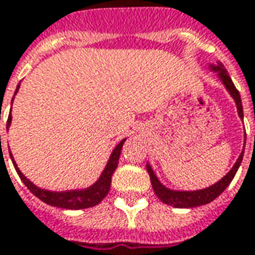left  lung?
<instances>
[{"label":"left lung","mask_w":255,"mask_h":255,"mask_svg":"<svg viewBox=\"0 0 255 255\" xmlns=\"http://www.w3.org/2000/svg\"><path fill=\"white\" fill-rule=\"evenodd\" d=\"M212 70H216L219 73L220 80L223 81V84L226 85L227 91L230 92V95L235 98L236 104H237V111H239V116L243 119V105H242V98H240V94L237 91V88L235 87V84L232 81V78L227 74L226 68L223 67V64H219L218 67L212 66ZM244 151L240 154L239 160L236 161L235 167L227 172V175H225L223 178L220 179L219 182H216L215 185H212L209 188H205V189H201V191H192V192H177V191H170L165 187H163L160 184V181L157 179V177L154 175V172L151 170L150 165H146L147 167L148 175H150V181H151V185H153V189H154L155 195L158 196V199L161 202L167 203V205H171V206H175V208H195V206H199V205H205V203L212 202L213 199H216L218 196L229 187V184L232 182V179L235 178L236 172L239 170L240 164H242V160H243Z\"/></svg>","instance_id":"obj_1"}]
</instances>
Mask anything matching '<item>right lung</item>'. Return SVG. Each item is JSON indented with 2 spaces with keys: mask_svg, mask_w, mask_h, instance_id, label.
I'll return each mask as SVG.
<instances>
[{
  "mask_svg": "<svg viewBox=\"0 0 255 255\" xmlns=\"http://www.w3.org/2000/svg\"><path fill=\"white\" fill-rule=\"evenodd\" d=\"M19 88V85H18ZM16 88V91H18ZM15 91V92H16ZM11 125V115L8 116V121H6V126ZM125 139L118 144L115 150L112 151V155L108 161L105 170L102 172V175L100 179L92 185V187L87 188V189H81V191H67V192H50V191H44L40 189L36 185H33L30 181H29L22 172L19 171V168L16 167L15 161L12 160L13 167L18 172V175L20 179L23 181V184L28 187V189L37 196L40 201H43L47 205H52V206H57V208H63V209H85V208H91L95 206L108 195L109 189H111V181H112V174L115 172L118 163H119V155L122 151V146H124ZM0 146H1V137H0ZM12 158V154H11Z\"/></svg>",
  "mask_w": 255,
  "mask_h": 255,
  "instance_id": "obj_1",
  "label": "right lung"
}]
</instances>
